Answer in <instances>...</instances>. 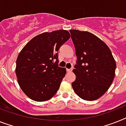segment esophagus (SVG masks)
I'll return each instance as SVG.
<instances>
[{"mask_svg":"<svg viewBox=\"0 0 126 126\" xmlns=\"http://www.w3.org/2000/svg\"><path fill=\"white\" fill-rule=\"evenodd\" d=\"M72 70H73V68H70V69H67V71L69 73L71 72V71H72Z\"/></svg>","mask_w":126,"mask_h":126,"instance_id":"1","label":"esophagus"}]
</instances>
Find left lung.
Instances as JSON below:
<instances>
[{"mask_svg":"<svg viewBox=\"0 0 126 126\" xmlns=\"http://www.w3.org/2000/svg\"><path fill=\"white\" fill-rule=\"evenodd\" d=\"M69 32L77 57L73 70L76 75L73 89L82 99H98L113 82L116 62L109 47L96 35L79 30Z\"/></svg>","mask_w":126,"mask_h":126,"instance_id":"1","label":"left lung"}]
</instances>
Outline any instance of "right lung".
I'll use <instances>...</instances> for the list:
<instances>
[{
    "instance_id": "add662e5",
    "label": "right lung",
    "mask_w": 126,
    "mask_h": 126,
    "mask_svg": "<svg viewBox=\"0 0 126 126\" xmlns=\"http://www.w3.org/2000/svg\"><path fill=\"white\" fill-rule=\"evenodd\" d=\"M69 38L67 30L45 32L32 38L20 52L15 73L20 87L29 98L46 101L59 90L66 69L58 65L57 52Z\"/></svg>"
}]
</instances>
